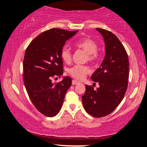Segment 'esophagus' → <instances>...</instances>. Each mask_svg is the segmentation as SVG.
Segmentation results:
<instances>
[{
    "label": "esophagus",
    "instance_id": "obj_1",
    "mask_svg": "<svg viewBox=\"0 0 147 147\" xmlns=\"http://www.w3.org/2000/svg\"><path fill=\"white\" fill-rule=\"evenodd\" d=\"M79 83H80V82L77 81V80H72V85H76V84H78Z\"/></svg>",
    "mask_w": 147,
    "mask_h": 147
}]
</instances>
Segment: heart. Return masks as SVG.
<instances>
[{
    "label": "heart",
    "mask_w": 147,
    "mask_h": 147,
    "mask_svg": "<svg viewBox=\"0 0 147 147\" xmlns=\"http://www.w3.org/2000/svg\"><path fill=\"white\" fill-rule=\"evenodd\" d=\"M74 45L78 49H82L87 53L88 59L90 61H94L98 57V45L93 39L89 37H83L76 39ZM61 58L66 63H69L71 61V51L67 48H63L61 51ZM90 73V69L86 65H75L69 69V74L72 77L77 80H82L87 74Z\"/></svg>",
    "instance_id": "heart-1"
}]
</instances>
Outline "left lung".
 <instances>
[{
  "label": "left lung",
  "instance_id": "8db88e82",
  "mask_svg": "<svg viewBox=\"0 0 147 147\" xmlns=\"http://www.w3.org/2000/svg\"><path fill=\"white\" fill-rule=\"evenodd\" d=\"M96 30L104 39L105 57L90 78L100 87L95 90L86 85L82 98L86 111L94 117L100 118L112 113L123 99L128 86L129 63L127 53L118 37L107 30Z\"/></svg>",
  "mask_w": 147,
  "mask_h": 147
}]
</instances>
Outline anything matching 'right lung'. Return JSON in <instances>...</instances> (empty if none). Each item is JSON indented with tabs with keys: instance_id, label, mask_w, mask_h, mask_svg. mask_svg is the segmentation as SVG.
Listing matches in <instances>:
<instances>
[{
	"instance_id": "right-lung-1",
	"label": "right lung",
	"mask_w": 147,
	"mask_h": 147,
	"mask_svg": "<svg viewBox=\"0 0 147 147\" xmlns=\"http://www.w3.org/2000/svg\"><path fill=\"white\" fill-rule=\"evenodd\" d=\"M78 32L56 28L48 30L34 39L25 51L23 79L26 90L37 110L48 117H53L60 111L71 86L69 76H63L55 84L51 78L63 75L61 51L65 42Z\"/></svg>"
}]
</instances>
